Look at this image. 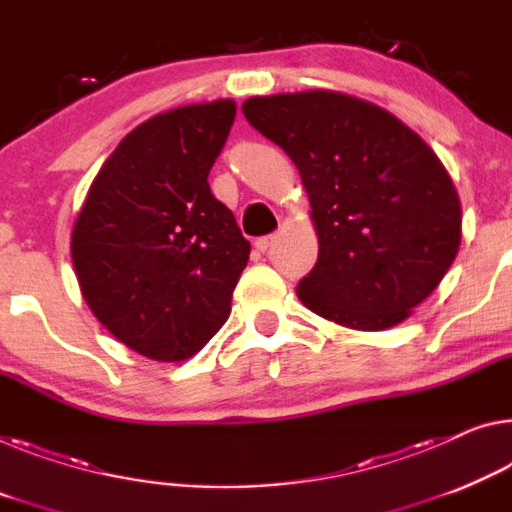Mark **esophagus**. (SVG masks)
Instances as JSON below:
<instances>
[{"label":"esophagus","mask_w":512,"mask_h":512,"mask_svg":"<svg viewBox=\"0 0 512 512\" xmlns=\"http://www.w3.org/2000/svg\"><path fill=\"white\" fill-rule=\"evenodd\" d=\"M272 242H274L272 235H263V238H258V240L254 242V247H256L258 251H261V254H265V251L272 247Z\"/></svg>","instance_id":"obj_1"}]
</instances>
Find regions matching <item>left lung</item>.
Listing matches in <instances>:
<instances>
[{"instance_id": "8db88e82", "label": "left lung", "mask_w": 512, "mask_h": 512, "mask_svg": "<svg viewBox=\"0 0 512 512\" xmlns=\"http://www.w3.org/2000/svg\"><path fill=\"white\" fill-rule=\"evenodd\" d=\"M242 114L309 194L318 261L297 283L302 304L366 332L403 322L460 247V199L439 157L396 116L334 91L249 98Z\"/></svg>"}]
</instances>
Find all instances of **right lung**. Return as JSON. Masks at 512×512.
I'll return each mask as SVG.
<instances>
[{"instance_id":"obj_1","label":"right lung","mask_w":512,"mask_h":512,"mask_svg":"<svg viewBox=\"0 0 512 512\" xmlns=\"http://www.w3.org/2000/svg\"><path fill=\"white\" fill-rule=\"evenodd\" d=\"M233 119L235 102L215 100L137 125L77 215L70 254L84 300L144 357L196 355L231 313L251 247L208 174Z\"/></svg>"}]
</instances>
